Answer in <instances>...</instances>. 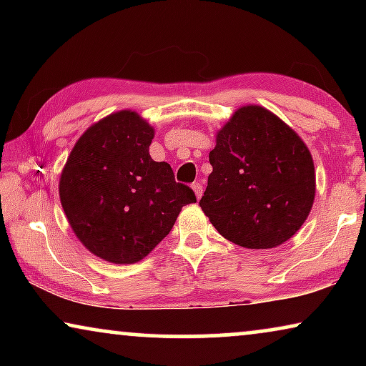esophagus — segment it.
Listing matches in <instances>:
<instances>
[{
  "mask_svg": "<svg viewBox=\"0 0 366 366\" xmlns=\"http://www.w3.org/2000/svg\"><path fill=\"white\" fill-rule=\"evenodd\" d=\"M193 192H194V194H197V198L199 199L202 198V194H203V187H202V183H193Z\"/></svg>",
  "mask_w": 366,
  "mask_h": 366,
  "instance_id": "obj_1",
  "label": "esophagus"
}]
</instances>
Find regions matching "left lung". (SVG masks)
<instances>
[{
	"label": "left lung",
	"instance_id": "1",
	"mask_svg": "<svg viewBox=\"0 0 366 366\" xmlns=\"http://www.w3.org/2000/svg\"><path fill=\"white\" fill-rule=\"evenodd\" d=\"M209 163L213 172L199 207L218 233L239 247H278L312 212V153L267 108H238L218 132Z\"/></svg>",
	"mask_w": 366,
	"mask_h": 366
}]
</instances>
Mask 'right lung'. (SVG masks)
I'll use <instances>...</instances> for the list:
<instances>
[{"label": "right lung", "mask_w": 366, "mask_h": 366, "mask_svg": "<svg viewBox=\"0 0 366 366\" xmlns=\"http://www.w3.org/2000/svg\"><path fill=\"white\" fill-rule=\"evenodd\" d=\"M153 137L147 119L122 109L79 137L61 172L59 199L69 227L109 263L143 259L172 232L184 204L197 202L168 163L149 157Z\"/></svg>", "instance_id": "obj_1"}]
</instances>
